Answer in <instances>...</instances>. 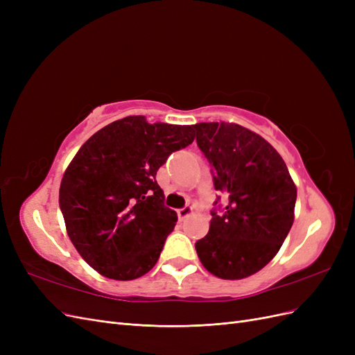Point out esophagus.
Listing matches in <instances>:
<instances>
[{
    "instance_id": "1",
    "label": "esophagus",
    "mask_w": 355,
    "mask_h": 355,
    "mask_svg": "<svg viewBox=\"0 0 355 355\" xmlns=\"http://www.w3.org/2000/svg\"><path fill=\"white\" fill-rule=\"evenodd\" d=\"M192 213V207L191 206H185L178 210V216L180 220H184L187 216H189V214Z\"/></svg>"
}]
</instances>
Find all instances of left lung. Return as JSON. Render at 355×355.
Listing matches in <instances>:
<instances>
[{"label":"left lung","mask_w":355,"mask_h":355,"mask_svg":"<svg viewBox=\"0 0 355 355\" xmlns=\"http://www.w3.org/2000/svg\"><path fill=\"white\" fill-rule=\"evenodd\" d=\"M192 127L214 189L227 198L214 201L209 234L196 250L209 272L240 280L280 250L293 225L296 187L280 154L259 135L230 123Z\"/></svg>","instance_id":"1"}]
</instances>
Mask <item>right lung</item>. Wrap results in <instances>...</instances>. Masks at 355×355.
Returning a JSON list of instances; mask_svg holds the SVG:
<instances>
[{
  "label": "right lung",
  "instance_id": "add662e5",
  "mask_svg": "<svg viewBox=\"0 0 355 355\" xmlns=\"http://www.w3.org/2000/svg\"><path fill=\"white\" fill-rule=\"evenodd\" d=\"M192 141V125L132 115L78 149L63 175L59 207L72 244L93 270L123 282L153 270L178 222L164 206L157 171Z\"/></svg>",
  "mask_w": 355,
  "mask_h": 355
}]
</instances>
